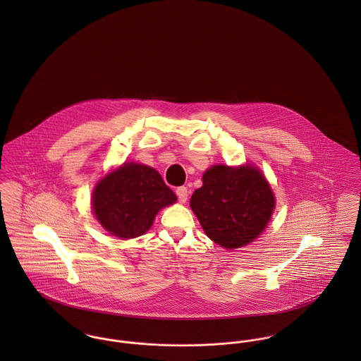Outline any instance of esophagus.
<instances>
[{"instance_id":"1","label":"esophagus","mask_w":361,"mask_h":361,"mask_svg":"<svg viewBox=\"0 0 361 361\" xmlns=\"http://www.w3.org/2000/svg\"><path fill=\"white\" fill-rule=\"evenodd\" d=\"M176 196H178V200L180 203H185L188 200V196H189V192H188V188L185 186H180L176 189Z\"/></svg>"}]
</instances>
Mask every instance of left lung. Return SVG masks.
Returning a JSON list of instances; mask_svg holds the SVG:
<instances>
[{
	"instance_id": "8db88e82",
	"label": "left lung",
	"mask_w": 361,
	"mask_h": 361,
	"mask_svg": "<svg viewBox=\"0 0 361 361\" xmlns=\"http://www.w3.org/2000/svg\"><path fill=\"white\" fill-rule=\"evenodd\" d=\"M190 207L207 236L225 249L249 245L265 229L274 207V193L253 166L215 165L203 175Z\"/></svg>"
}]
</instances>
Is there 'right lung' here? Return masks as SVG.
I'll use <instances>...</instances> for the list:
<instances>
[{"instance_id":"right-lung-1","label":"right lung","mask_w":361,"mask_h":361,"mask_svg":"<svg viewBox=\"0 0 361 361\" xmlns=\"http://www.w3.org/2000/svg\"><path fill=\"white\" fill-rule=\"evenodd\" d=\"M175 202L176 195L154 168L133 162L106 175L92 199L99 222L111 235L123 239L146 233L157 212Z\"/></svg>"}]
</instances>
